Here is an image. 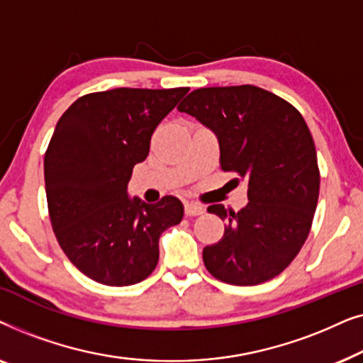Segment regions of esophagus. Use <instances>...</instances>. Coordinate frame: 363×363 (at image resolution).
I'll return each mask as SVG.
<instances>
[{"mask_svg": "<svg viewBox=\"0 0 363 363\" xmlns=\"http://www.w3.org/2000/svg\"><path fill=\"white\" fill-rule=\"evenodd\" d=\"M205 213V208L198 203H185V215L186 216H198Z\"/></svg>", "mask_w": 363, "mask_h": 363, "instance_id": "34e87169", "label": "esophagus"}]
</instances>
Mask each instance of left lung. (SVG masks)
I'll return each mask as SVG.
<instances>
[{"label":"left lung","instance_id":"1","mask_svg":"<svg viewBox=\"0 0 363 363\" xmlns=\"http://www.w3.org/2000/svg\"><path fill=\"white\" fill-rule=\"evenodd\" d=\"M178 111L210 128L220 165L247 182V205L226 211L225 235L203 250L211 276L233 286H256L281 274L309 236L319 198V167L309 127L297 108L256 86L203 87Z\"/></svg>","mask_w":363,"mask_h":363}]
</instances>
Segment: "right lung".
<instances>
[{
    "label": "right lung",
    "mask_w": 363,
    "mask_h": 363,
    "mask_svg": "<svg viewBox=\"0 0 363 363\" xmlns=\"http://www.w3.org/2000/svg\"><path fill=\"white\" fill-rule=\"evenodd\" d=\"M188 87L128 89L79 97L62 117L44 155L52 230L69 261L106 286L137 284L158 262V240L178 225L175 196L148 205L128 196L132 170L150 138Z\"/></svg>",
    "instance_id": "add662e5"
}]
</instances>
